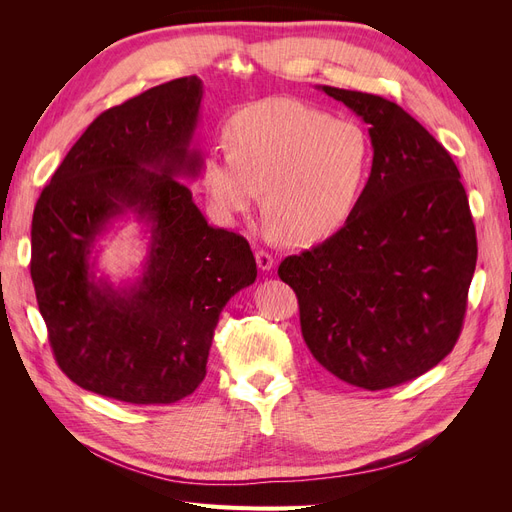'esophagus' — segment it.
Returning a JSON list of instances; mask_svg holds the SVG:
<instances>
[{
    "instance_id": "obj_1",
    "label": "esophagus",
    "mask_w": 512,
    "mask_h": 512,
    "mask_svg": "<svg viewBox=\"0 0 512 512\" xmlns=\"http://www.w3.org/2000/svg\"><path fill=\"white\" fill-rule=\"evenodd\" d=\"M256 265H258L260 271H271L275 267V260L269 252L260 250V252H256Z\"/></svg>"
}]
</instances>
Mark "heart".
I'll return each mask as SVG.
<instances>
[{
  "label": "heart",
  "instance_id": "b5f03b06",
  "mask_svg": "<svg viewBox=\"0 0 512 512\" xmlns=\"http://www.w3.org/2000/svg\"><path fill=\"white\" fill-rule=\"evenodd\" d=\"M224 136L228 149L211 151L203 164L215 211L237 218L267 188V211L290 243L335 235L359 205L374 166V145L359 123L290 98L241 108Z\"/></svg>",
  "mask_w": 512,
  "mask_h": 512
}]
</instances>
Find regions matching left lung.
Returning a JSON list of instances; mask_svg holds the SVG:
<instances>
[{
	"mask_svg": "<svg viewBox=\"0 0 512 512\" xmlns=\"http://www.w3.org/2000/svg\"><path fill=\"white\" fill-rule=\"evenodd\" d=\"M369 126L374 166L350 220L288 256L277 275L299 297L303 339L333 376L389 389L453 350L476 269V230L459 168L404 108L318 85Z\"/></svg>",
	"mask_w": 512,
	"mask_h": 512,
	"instance_id": "8db88e82",
	"label": "left lung"
}]
</instances>
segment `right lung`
Returning a JSON list of instances; mask_svg holds the SVG:
<instances>
[{
	"label": "right lung",
	"mask_w": 512,
	"mask_h": 512,
	"mask_svg": "<svg viewBox=\"0 0 512 512\" xmlns=\"http://www.w3.org/2000/svg\"><path fill=\"white\" fill-rule=\"evenodd\" d=\"M203 81L151 87L108 108L72 145L32 220V280L64 374L126 404H175L205 380L222 309L256 282L250 243L207 224L183 181L203 170L194 143ZM132 217L142 269L119 285L99 241Z\"/></svg>",
	"instance_id": "right-lung-1"
}]
</instances>
